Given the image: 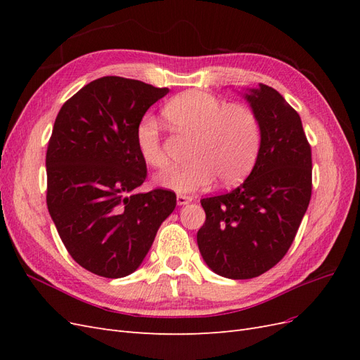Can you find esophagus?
I'll return each instance as SVG.
<instances>
[{
    "label": "esophagus",
    "mask_w": 360,
    "mask_h": 360,
    "mask_svg": "<svg viewBox=\"0 0 360 360\" xmlns=\"http://www.w3.org/2000/svg\"><path fill=\"white\" fill-rule=\"evenodd\" d=\"M191 201H192V197H188V195H177V204L179 205L189 204Z\"/></svg>",
    "instance_id": "1"
}]
</instances>
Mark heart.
Wrapping results in <instances>:
<instances>
[{
	"label": "heart",
	"mask_w": 360,
	"mask_h": 360,
	"mask_svg": "<svg viewBox=\"0 0 360 360\" xmlns=\"http://www.w3.org/2000/svg\"><path fill=\"white\" fill-rule=\"evenodd\" d=\"M162 115L177 132L193 135L189 165L160 172L155 183L162 188L189 193L219 179L224 184L240 180L254 165L259 146L255 112L242 103L225 105L219 97L201 90L174 96ZM136 146L148 167L162 169L168 159L155 120L143 118L136 127Z\"/></svg>",
	"instance_id": "b5f03b06"
}]
</instances>
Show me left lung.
<instances>
[{"instance_id":"left-lung-1","label":"left lung","mask_w":360,"mask_h":360,"mask_svg":"<svg viewBox=\"0 0 360 360\" xmlns=\"http://www.w3.org/2000/svg\"><path fill=\"white\" fill-rule=\"evenodd\" d=\"M243 96L259 124L255 165L236 189L201 200L205 222L197 234L205 264L230 279L259 276L284 258L312 191L311 146L299 114L264 84Z\"/></svg>"}]
</instances>
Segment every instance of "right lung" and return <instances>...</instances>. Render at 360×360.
Instances as JSON below:
<instances>
[{"mask_svg": "<svg viewBox=\"0 0 360 360\" xmlns=\"http://www.w3.org/2000/svg\"><path fill=\"white\" fill-rule=\"evenodd\" d=\"M168 89L103 76L72 96L46 151V204L72 258L94 275L123 278L141 266L176 193H135L147 165L136 127Z\"/></svg>", "mask_w": 360, "mask_h": 360, "instance_id": "obj_1", "label": "right lung"}]
</instances>
